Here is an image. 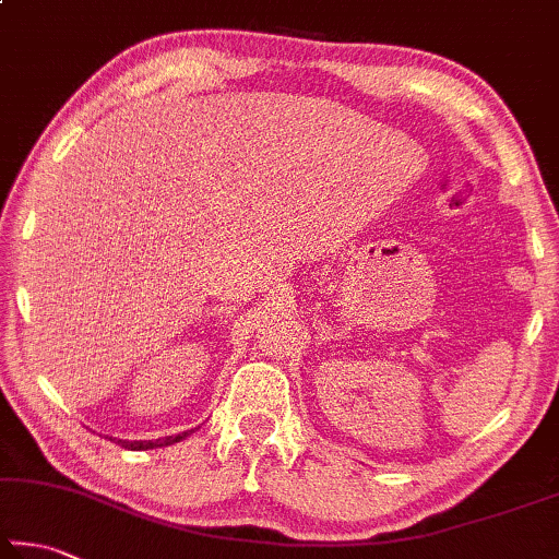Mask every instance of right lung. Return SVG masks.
<instances>
[{
  "instance_id": "right-lung-1",
  "label": "right lung",
  "mask_w": 559,
  "mask_h": 559,
  "mask_svg": "<svg viewBox=\"0 0 559 559\" xmlns=\"http://www.w3.org/2000/svg\"><path fill=\"white\" fill-rule=\"evenodd\" d=\"M190 432H192V430L180 432V435H170V438H164V440H134V442L117 440V442H119L124 450H156V448H168V444H176V442H180V440H186Z\"/></svg>"
}]
</instances>
